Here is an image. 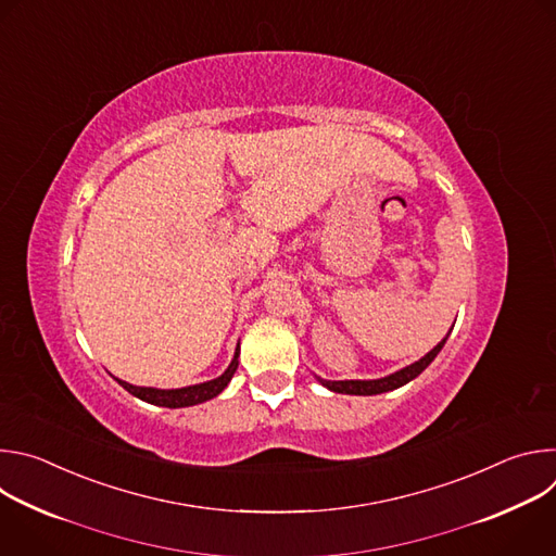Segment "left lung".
<instances>
[{"label":"left lung","mask_w":556,"mask_h":556,"mask_svg":"<svg viewBox=\"0 0 556 556\" xmlns=\"http://www.w3.org/2000/svg\"><path fill=\"white\" fill-rule=\"evenodd\" d=\"M448 339V334H446ZM446 339H442L427 356H422L420 361H416L414 365L395 371L391 376H384V378H378V380H321L328 389L337 391V393H354V395H374V393H382V391H391V389H399L403 384H407L409 380H414L418 374H422L429 363L440 354V350L444 348Z\"/></svg>","instance_id":"8db88e82"}]
</instances>
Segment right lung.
<instances>
[{
  "mask_svg": "<svg viewBox=\"0 0 556 556\" xmlns=\"http://www.w3.org/2000/svg\"><path fill=\"white\" fill-rule=\"evenodd\" d=\"M240 358V345H237L235 350V356L228 365V369L219 376V378H213L208 382H200V384H191V387H182V389H153V387H136V384H129L125 380H118V384H123L129 393H134L136 399L144 401V403H151V405H157V407H169V409H176V407H191V405H200L204 401H211L215 399V395L230 382L235 369H237V361Z\"/></svg>",
  "mask_w": 556,
  "mask_h": 556,
  "instance_id": "right-lung-1",
  "label": "right lung"
}]
</instances>
